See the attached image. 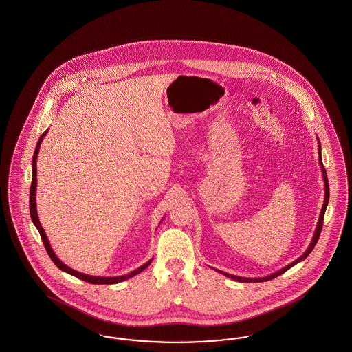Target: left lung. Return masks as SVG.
<instances>
[{"label": "left lung", "mask_w": 352, "mask_h": 352, "mask_svg": "<svg viewBox=\"0 0 352 352\" xmlns=\"http://www.w3.org/2000/svg\"><path fill=\"white\" fill-rule=\"evenodd\" d=\"M318 151H320V150H318ZM320 163H321L322 173H323V180H324V202H323V206H322L321 215H320V221H318L317 229H316V232H314L313 241H311V243H310V245H309V248L306 250L305 254H304L302 256H300L298 259L294 260L293 263H291L289 265H287L285 268H283V270H280L278 272L274 274V275L267 276V277H261V278H245V277L229 275V274H226V272H221V271H219L221 274H223V275L228 276V277H230V278H234V280H236V281H241V283H260V281H268V280H272V278H275V277H277V276L283 275L284 272H287L289 268H292L294 264H297L298 261H301V260H304L305 258L309 256V254L313 251L314 245H317V242H318V238H320V235H321L322 226H323V217H324V212H326V208H327V204H329V180H327L326 169H324V167H323V163H322L321 153H320Z\"/></svg>", "instance_id": "1"}]
</instances>
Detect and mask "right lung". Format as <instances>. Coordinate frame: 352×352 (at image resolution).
<instances>
[{
	"label": "right lung",
	"instance_id": "obj_1",
	"mask_svg": "<svg viewBox=\"0 0 352 352\" xmlns=\"http://www.w3.org/2000/svg\"><path fill=\"white\" fill-rule=\"evenodd\" d=\"M45 135H46V133H43V134H42V137L39 138L38 144H36V148H35V153H34V156H32V182H31L30 186V214L31 219H32L34 225L36 226V229H38L39 234H41V238H42L43 245L46 247V251L47 254H48V256H50L51 260H52V261H54V263L60 268L61 271H64V272H67V274H69V275L76 276L77 278H81V280H84V281H87V283H91V284H116V283H121L123 280L130 278V277H133V276L138 275L139 272H142L143 270H146V268L151 264V261H153V260L147 261L146 264H143L142 267H139L138 270L133 271V272H131V274H129V275L117 276V277H97V276H89L84 275V274H80V272H77L75 270H72V268L67 267L64 263H61L59 258H56V255L54 254V251H52L51 245L48 243L46 232H45L43 228L41 226V222H39V218H38V213H36V204H35V186H36V157H38V153H39L41 142L43 140V137H45Z\"/></svg>",
	"mask_w": 352,
	"mask_h": 352
}]
</instances>
